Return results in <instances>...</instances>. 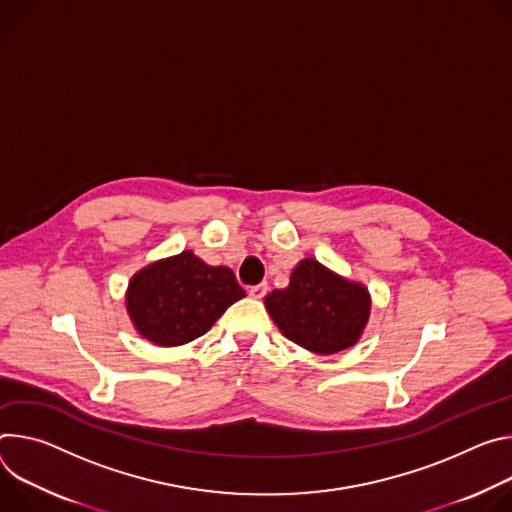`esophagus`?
Here are the masks:
<instances>
[{
  "label": "esophagus",
  "instance_id": "34e87169",
  "mask_svg": "<svg viewBox=\"0 0 512 512\" xmlns=\"http://www.w3.org/2000/svg\"><path fill=\"white\" fill-rule=\"evenodd\" d=\"M266 291H268V285H266V282H260V285H254V287H250V289H248V293H250V297H252V299H262V297L266 295Z\"/></svg>",
  "mask_w": 512,
  "mask_h": 512
}]
</instances>
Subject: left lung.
I'll list each match as a JSON object with an SVG mask.
<instances>
[{"label": "left lung", "instance_id": "1", "mask_svg": "<svg viewBox=\"0 0 512 512\" xmlns=\"http://www.w3.org/2000/svg\"><path fill=\"white\" fill-rule=\"evenodd\" d=\"M264 305L282 335L321 356L356 346L370 317L368 289L315 258L301 260L289 287L268 293Z\"/></svg>", "mask_w": 512, "mask_h": 512}]
</instances>
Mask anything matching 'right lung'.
I'll return each instance as SVG.
<instances>
[{
	"instance_id": "add662e5",
	"label": "right lung",
	"mask_w": 512,
	"mask_h": 512,
	"mask_svg": "<svg viewBox=\"0 0 512 512\" xmlns=\"http://www.w3.org/2000/svg\"><path fill=\"white\" fill-rule=\"evenodd\" d=\"M234 272L209 266L191 250L138 270L126 293V309L148 342L175 348L211 329L225 309L244 299Z\"/></svg>"
}]
</instances>
